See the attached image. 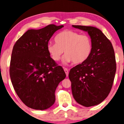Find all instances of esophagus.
Here are the masks:
<instances>
[{
    "mask_svg": "<svg viewBox=\"0 0 124 124\" xmlns=\"http://www.w3.org/2000/svg\"><path fill=\"white\" fill-rule=\"evenodd\" d=\"M64 71H65V73H66V76L67 77L69 75V71H68V69L66 68H64Z\"/></svg>",
    "mask_w": 124,
    "mask_h": 124,
    "instance_id": "esophagus-1",
    "label": "esophagus"
}]
</instances>
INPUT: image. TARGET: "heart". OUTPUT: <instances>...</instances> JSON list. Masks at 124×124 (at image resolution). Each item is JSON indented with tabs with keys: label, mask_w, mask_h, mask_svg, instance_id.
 <instances>
[{
	"label": "heart",
	"mask_w": 124,
	"mask_h": 124,
	"mask_svg": "<svg viewBox=\"0 0 124 124\" xmlns=\"http://www.w3.org/2000/svg\"><path fill=\"white\" fill-rule=\"evenodd\" d=\"M55 43L49 42L47 50L55 61L61 59L63 51V62L66 65L73 62L81 64L86 62L93 51V42L89 35L67 30L61 31L54 38Z\"/></svg>",
	"instance_id": "1"
}]
</instances>
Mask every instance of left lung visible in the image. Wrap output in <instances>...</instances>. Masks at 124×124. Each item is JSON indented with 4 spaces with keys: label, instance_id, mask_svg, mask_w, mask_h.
Returning a JSON list of instances; mask_svg holds the SVG:
<instances>
[{
    "label": "left lung",
    "instance_id": "obj_1",
    "mask_svg": "<svg viewBox=\"0 0 124 124\" xmlns=\"http://www.w3.org/2000/svg\"><path fill=\"white\" fill-rule=\"evenodd\" d=\"M72 27L87 32L93 42V51L89 58L70 70L69 77L72 94L81 105H97L108 97L113 84L116 71L113 47L96 27L76 25Z\"/></svg>",
    "mask_w": 124,
    "mask_h": 124
}]
</instances>
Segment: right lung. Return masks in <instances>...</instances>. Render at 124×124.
<instances>
[{
	"label": "right lung",
	"instance_id": "right-lung-1",
	"mask_svg": "<svg viewBox=\"0 0 124 124\" xmlns=\"http://www.w3.org/2000/svg\"><path fill=\"white\" fill-rule=\"evenodd\" d=\"M63 27L50 24L39 30H29L14 46L11 80L20 99L32 109L50 108L55 101L58 85L66 77L63 68L56 65L47 50L50 39Z\"/></svg>",
	"mask_w": 124,
	"mask_h": 124
}]
</instances>
